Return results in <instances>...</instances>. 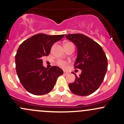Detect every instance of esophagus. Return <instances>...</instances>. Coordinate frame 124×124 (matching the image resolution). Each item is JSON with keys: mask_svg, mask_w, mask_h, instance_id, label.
<instances>
[{"mask_svg": "<svg viewBox=\"0 0 124 124\" xmlns=\"http://www.w3.org/2000/svg\"><path fill=\"white\" fill-rule=\"evenodd\" d=\"M63 74H64L65 75H68L69 74V72H67V71H64V72H63Z\"/></svg>", "mask_w": 124, "mask_h": 124, "instance_id": "34e87169", "label": "esophagus"}]
</instances>
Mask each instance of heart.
I'll use <instances>...</instances> for the list:
<instances>
[{"mask_svg":"<svg viewBox=\"0 0 124 124\" xmlns=\"http://www.w3.org/2000/svg\"><path fill=\"white\" fill-rule=\"evenodd\" d=\"M70 46H74V45L72 42H65V43L64 44L65 48L67 47H69ZM57 65L59 66V67H61V68L66 69V68H67V67H68V64H69V62H67V61H62V60H59V61H57Z\"/></svg>","mask_w":124,"mask_h":124,"instance_id":"1","label":"heart"}]
</instances>
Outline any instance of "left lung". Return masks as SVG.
<instances>
[{
  "label": "left lung",
  "mask_w": 124,
  "mask_h": 124,
  "mask_svg": "<svg viewBox=\"0 0 124 124\" xmlns=\"http://www.w3.org/2000/svg\"><path fill=\"white\" fill-rule=\"evenodd\" d=\"M77 48V57L74 67L82 70V73L68 85L74 94L87 96L97 91L103 82L107 70V59L102 47L85 35H65Z\"/></svg>",
  "instance_id": "left-lung-1"
}]
</instances>
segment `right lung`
<instances>
[{"instance_id":"right-lung-1","label":"right lung","mask_w":124,"mask_h":124,"mask_svg":"<svg viewBox=\"0 0 124 124\" xmlns=\"http://www.w3.org/2000/svg\"><path fill=\"white\" fill-rule=\"evenodd\" d=\"M64 35H48L38 33L23 41L16 55L17 76L25 89L32 94L42 95L53 89L63 71L56 66L50 69L42 65V58L48 56L54 43Z\"/></svg>"}]
</instances>
